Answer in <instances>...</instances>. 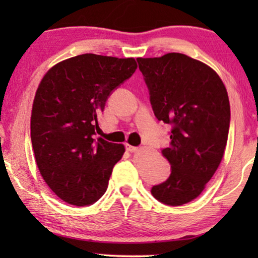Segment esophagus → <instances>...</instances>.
Segmentation results:
<instances>
[{"instance_id": "1", "label": "esophagus", "mask_w": 258, "mask_h": 258, "mask_svg": "<svg viewBox=\"0 0 258 258\" xmlns=\"http://www.w3.org/2000/svg\"><path fill=\"white\" fill-rule=\"evenodd\" d=\"M126 150L130 151V153H135V151L139 150V148H137V147H133V146H130V144H126Z\"/></svg>"}]
</instances>
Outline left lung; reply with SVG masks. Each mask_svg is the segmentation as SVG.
Instances as JSON below:
<instances>
[{
	"label": "left lung",
	"instance_id": "left-lung-1",
	"mask_svg": "<svg viewBox=\"0 0 258 258\" xmlns=\"http://www.w3.org/2000/svg\"><path fill=\"white\" fill-rule=\"evenodd\" d=\"M137 62L155 116L172 124L170 146L162 150L171 174L151 194L168 206H182L202 194L223 158L230 124L227 89L213 68L184 54Z\"/></svg>",
	"mask_w": 258,
	"mask_h": 258
}]
</instances>
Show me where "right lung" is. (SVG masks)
Returning <instances> with one entry per match:
<instances>
[{
	"instance_id": "obj_1",
	"label": "right lung",
	"mask_w": 258,
	"mask_h": 258,
	"mask_svg": "<svg viewBox=\"0 0 258 258\" xmlns=\"http://www.w3.org/2000/svg\"><path fill=\"white\" fill-rule=\"evenodd\" d=\"M135 58L83 54L51 67L35 94L30 136L40 174L58 199L76 207L100 200L123 144L95 139L112 90L135 73Z\"/></svg>"
}]
</instances>
